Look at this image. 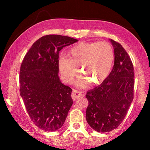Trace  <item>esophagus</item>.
<instances>
[{"label":"esophagus","instance_id":"1","mask_svg":"<svg viewBox=\"0 0 150 150\" xmlns=\"http://www.w3.org/2000/svg\"><path fill=\"white\" fill-rule=\"evenodd\" d=\"M82 96V93L81 91H79L78 90H73L72 93H71V97L74 100H77V98H79V97H81Z\"/></svg>","mask_w":150,"mask_h":150}]
</instances>
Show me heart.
<instances>
[{
  "instance_id": "obj_1",
  "label": "heart",
  "mask_w": 150,
  "mask_h": 150,
  "mask_svg": "<svg viewBox=\"0 0 150 150\" xmlns=\"http://www.w3.org/2000/svg\"><path fill=\"white\" fill-rule=\"evenodd\" d=\"M69 58L62 56L59 60V69L64 82L71 84L77 77L81 67L82 76L78 84L84 86L90 81L99 84L106 80L112 69L115 55L112 46L105 42H82L69 51Z\"/></svg>"
}]
</instances>
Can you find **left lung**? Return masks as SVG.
Masks as SVG:
<instances>
[{"mask_svg":"<svg viewBox=\"0 0 150 150\" xmlns=\"http://www.w3.org/2000/svg\"><path fill=\"white\" fill-rule=\"evenodd\" d=\"M114 48L113 69L100 85L88 91L86 119L97 132L117 128L125 118L133 99L134 72L128 53L119 42L110 39Z\"/></svg>","mask_w":150,"mask_h":150,"instance_id":"left-lung-1","label":"left lung"}]
</instances>
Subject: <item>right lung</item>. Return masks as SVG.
<instances>
[{
	"mask_svg": "<svg viewBox=\"0 0 150 150\" xmlns=\"http://www.w3.org/2000/svg\"><path fill=\"white\" fill-rule=\"evenodd\" d=\"M78 40L60 35H47L33 44L20 69V94L34 124L53 132L64 123L73 104L72 90L60 81L59 54L64 47Z\"/></svg>",
	"mask_w": 150,
	"mask_h": 150,
	"instance_id": "right-lung-1",
	"label": "right lung"
}]
</instances>
